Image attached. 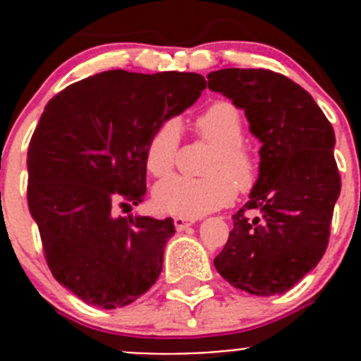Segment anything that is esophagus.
<instances>
[{
  "label": "esophagus",
  "mask_w": 361,
  "mask_h": 361,
  "mask_svg": "<svg viewBox=\"0 0 361 361\" xmlns=\"http://www.w3.org/2000/svg\"><path fill=\"white\" fill-rule=\"evenodd\" d=\"M195 220H192V218H180L176 216L174 218V227H176V231H185V228H188L190 225H194Z\"/></svg>",
  "instance_id": "34e87169"
}]
</instances>
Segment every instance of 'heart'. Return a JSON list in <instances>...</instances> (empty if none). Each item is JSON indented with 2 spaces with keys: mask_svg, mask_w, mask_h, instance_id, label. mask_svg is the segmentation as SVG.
I'll return each instance as SVG.
<instances>
[{
  "mask_svg": "<svg viewBox=\"0 0 361 361\" xmlns=\"http://www.w3.org/2000/svg\"><path fill=\"white\" fill-rule=\"evenodd\" d=\"M195 130L207 143L214 145L204 173L194 180L171 176L154 188V204L160 213L180 218H199L232 202L235 188L248 192L257 183L258 164L253 152L243 143L245 123L235 104L216 101L195 118ZM180 126L164 122L154 133L145 152V166L152 176H166L176 160Z\"/></svg>",
  "mask_w": 361,
  "mask_h": 361,
  "instance_id": "obj_1",
  "label": "heart"
}]
</instances>
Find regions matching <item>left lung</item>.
<instances>
[{"instance_id": "obj_1", "label": "left lung", "mask_w": 361, "mask_h": 361, "mask_svg": "<svg viewBox=\"0 0 361 361\" xmlns=\"http://www.w3.org/2000/svg\"><path fill=\"white\" fill-rule=\"evenodd\" d=\"M207 87L245 110L250 133L262 143L257 183L232 216L234 228L214 267L243 292L285 293L329 246L341 194L332 123L307 90L269 69L211 71Z\"/></svg>"}]
</instances>
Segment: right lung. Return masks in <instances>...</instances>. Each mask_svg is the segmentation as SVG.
Here are the masks:
<instances>
[{
	"mask_svg": "<svg viewBox=\"0 0 361 361\" xmlns=\"http://www.w3.org/2000/svg\"><path fill=\"white\" fill-rule=\"evenodd\" d=\"M197 73L123 69L71 83L49 101L27 148V204L54 278L103 309L147 293L162 272L173 218L115 216L147 194L155 130L199 99Z\"/></svg>",
	"mask_w": 361,
	"mask_h": 361,
	"instance_id": "right-lung-1",
	"label": "right lung"
}]
</instances>
